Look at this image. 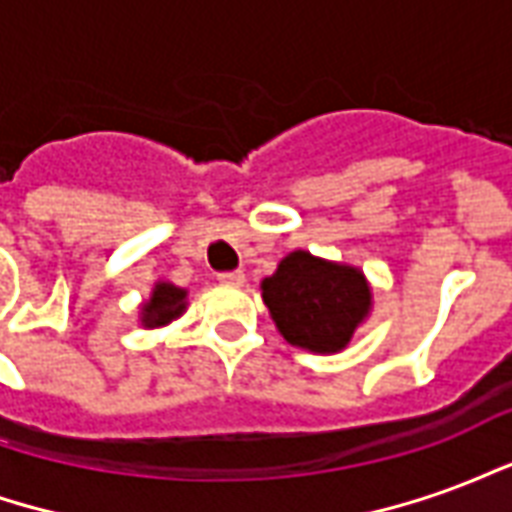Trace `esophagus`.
<instances>
[{"mask_svg": "<svg viewBox=\"0 0 512 512\" xmlns=\"http://www.w3.org/2000/svg\"><path fill=\"white\" fill-rule=\"evenodd\" d=\"M219 282H222V285H244V271H238V268H235V271H222V274H219Z\"/></svg>", "mask_w": 512, "mask_h": 512, "instance_id": "1", "label": "esophagus"}]
</instances>
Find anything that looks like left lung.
Instances as JSON below:
<instances>
[{
  "label": "left lung",
  "mask_w": 512,
  "mask_h": 512,
  "mask_svg": "<svg viewBox=\"0 0 512 512\" xmlns=\"http://www.w3.org/2000/svg\"><path fill=\"white\" fill-rule=\"evenodd\" d=\"M263 301L290 345L334 354L365 321L370 288L362 271L326 263L299 249L263 279Z\"/></svg>",
  "instance_id": "1"
}]
</instances>
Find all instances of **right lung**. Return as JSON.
<instances>
[{"label": "right lung", "mask_w": 512, "mask_h": 512, "mask_svg": "<svg viewBox=\"0 0 512 512\" xmlns=\"http://www.w3.org/2000/svg\"><path fill=\"white\" fill-rule=\"evenodd\" d=\"M183 299H186V290L175 288V285H167V282H161L153 290V299L145 304V318L142 323L145 326H164L172 318H178L180 312H183Z\"/></svg>", "instance_id": "obj_1"}]
</instances>
